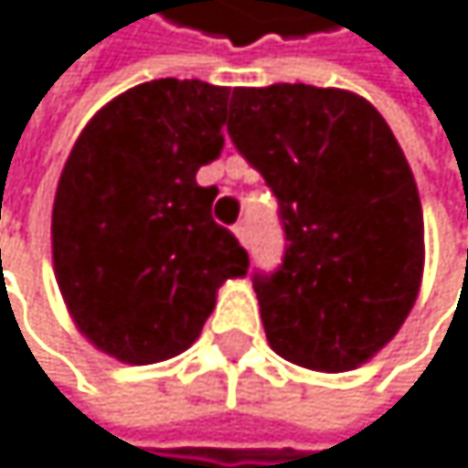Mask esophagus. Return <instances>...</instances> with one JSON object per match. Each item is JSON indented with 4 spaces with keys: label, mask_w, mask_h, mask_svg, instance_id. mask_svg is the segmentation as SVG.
<instances>
[{
    "label": "esophagus",
    "mask_w": 468,
    "mask_h": 468,
    "mask_svg": "<svg viewBox=\"0 0 468 468\" xmlns=\"http://www.w3.org/2000/svg\"><path fill=\"white\" fill-rule=\"evenodd\" d=\"M232 232H236V239L241 241V247L250 250V232H247V224H236V227H232Z\"/></svg>",
    "instance_id": "esophagus-1"
}]
</instances>
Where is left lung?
Listing matches in <instances>:
<instances>
[{
	"label": "left lung",
	"instance_id": "obj_1",
	"mask_svg": "<svg viewBox=\"0 0 468 468\" xmlns=\"http://www.w3.org/2000/svg\"><path fill=\"white\" fill-rule=\"evenodd\" d=\"M227 133L280 199L285 258L255 274L269 346L314 372L372 360L424 271L413 172L372 102L344 88H232Z\"/></svg>",
	"mask_w": 468,
	"mask_h": 468
}]
</instances>
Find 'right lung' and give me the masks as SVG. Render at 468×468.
Instances as JSON below:
<instances>
[{
    "instance_id": "1",
    "label": "right lung",
    "mask_w": 468,
    "mask_h": 468,
    "mask_svg": "<svg viewBox=\"0 0 468 468\" xmlns=\"http://www.w3.org/2000/svg\"><path fill=\"white\" fill-rule=\"evenodd\" d=\"M229 88L141 82L82 127L52 207V263L77 330L130 366L186 352L250 258L210 216L199 165L224 149Z\"/></svg>"
}]
</instances>
